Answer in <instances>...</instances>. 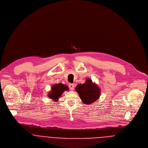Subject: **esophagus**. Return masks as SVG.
<instances>
[{
    "mask_svg": "<svg viewBox=\"0 0 148 148\" xmlns=\"http://www.w3.org/2000/svg\"><path fill=\"white\" fill-rule=\"evenodd\" d=\"M69 88H70L71 90H73L74 88V85L73 84H69Z\"/></svg>",
    "mask_w": 148,
    "mask_h": 148,
    "instance_id": "esophagus-1",
    "label": "esophagus"
}]
</instances>
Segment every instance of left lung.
Returning a JSON list of instances; mask_svg holds the SVG:
<instances>
[{
	"label": "left lung",
	"instance_id": "obj_1",
	"mask_svg": "<svg viewBox=\"0 0 148 148\" xmlns=\"http://www.w3.org/2000/svg\"><path fill=\"white\" fill-rule=\"evenodd\" d=\"M75 91L82 102L87 105L91 104L97 101L101 93L100 88L90 78H87L85 83L78 84L75 87Z\"/></svg>",
	"mask_w": 148,
	"mask_h": 148
}]
</instances>
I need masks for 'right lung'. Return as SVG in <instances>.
Listing matches in <instances>:
<instances>
[{
	"mask_svg": "<svg viewBox=\"0 0 148 148\" xmlns=\"http://www.w3.org/2000/svg\"><path fill=\"white\" fill-rule=\"evenodd\" d=\"M69 87L63 84L60 83L54 84L51 87V90L50 91V92L48 94V97L55 102H57L62 94L65 91H69Z\"/></svg>",
	"mask_w": 148,
	"mask_h": 148,
	"instance_id": "1",
	"label": "right lung"
}]
</instances>
